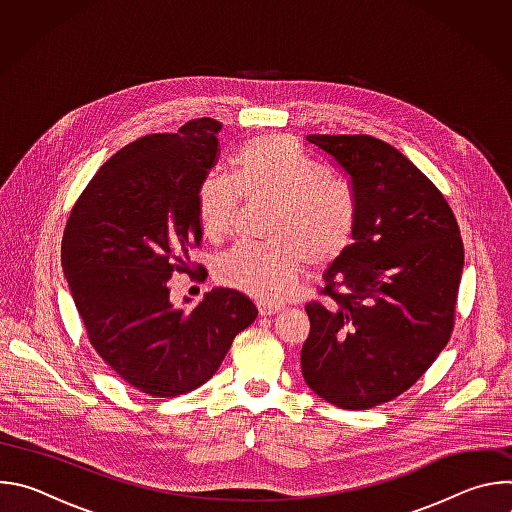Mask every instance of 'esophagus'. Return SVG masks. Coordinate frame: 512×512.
Segmentation results:
<instances>
[{"label":"esophagus","instance_id":"34e87169","mask_svg":"<svg viewBox=\"0 0 512 512\" xmlns=\"http://www.w3.org/2000/svg\"><path fill=\"white\" fill-rule=\"evenodd\" d=\"M257 310L261 316H273L277 312H281V306H275V304H269V302H257Z\"/></svg>","mask_w":512,"mask_h":512}]
</instances>
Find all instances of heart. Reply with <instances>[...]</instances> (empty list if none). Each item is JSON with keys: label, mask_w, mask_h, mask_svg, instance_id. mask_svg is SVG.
<instances>
[{"label": "heart", "mask_w": 512, "mask_h": 512, "mask_svg": "<svg viewBox=\"0 0 512 512\" xmlns=\"http://www.w3.org/2000/svg\"><path fill=\"white\" fill-rule=\"evenodd\" d=\"M237 176L208 174L198 188V216L208 239L231 235L243 198L271 204L267 239L237 245L216 261V279L263 302L291 294L308 263L322 267L340 259L356 231L352 190L304 156L289 135L249 139L235 158Z\"/></svg>", "instance_id": "b5f03b06"}]
</instances>
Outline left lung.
<instances>
[{"instance_id": "1", "label": "left lung", "mask_w": 512, "mask_h": 512, "mask_svg": "<svg viewBox=\"0 0 512 512\" xmlns=\"http://www.w3.org/2000/svg\"><path fill=\"white\" fill-rule=\"evenodd\" d=\"M356 200L348 251L306 304L302 375L324 401L350 411L393 401L450 342L464 267L456 216L435 184L371 135H308Z\"/></svg>"}]
</instances>
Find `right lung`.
<instances>
[{
	"label": "right lung",
	"mask_w": 512,
	"mask_h": 512,
	"mask_svg": "<svg viewBox=\"0 0 512 512\" xmlns=\"http://www.w3.org/2000/svg\"><path fill=\"white\" fill-rule=\"evenodd\" d=\"M221 125L200 117L131 141L99 168L64 227L62 267L91 346L152 397L204 385L257 318L231 287L192 310L170 300V277L192 271L188 251L202 241L198 188L221 154Z\"/></svg>",
	"instance_id": "1"
}]
</instances>
